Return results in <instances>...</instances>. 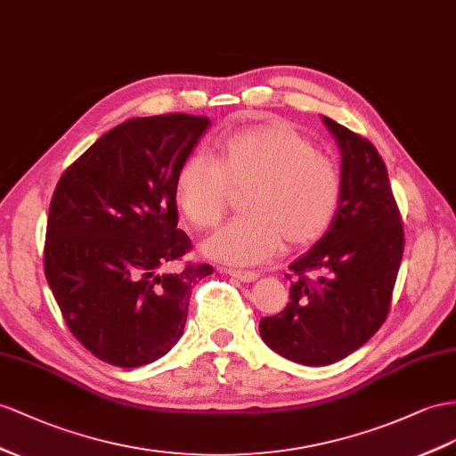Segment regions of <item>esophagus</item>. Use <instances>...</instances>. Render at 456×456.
<instances>
[{"label":"esophagus","mask_w":456,"mask_h":456,"mask_svg":"<svg viewBox=\"0 0 456 456\" xmlns=\"http://www.w3.org/2000/svg\"><path fill=\"white\" fill-rule=\"evenodd\" d=\"M225 273L231 275V277H235L237 281H240V283H252L260 277L258 273H254V272H237V270H225Z\"/></svg>","instance_id":"1"}]
</instances>
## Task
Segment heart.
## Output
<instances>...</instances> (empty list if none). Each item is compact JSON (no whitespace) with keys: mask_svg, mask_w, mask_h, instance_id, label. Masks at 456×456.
<instances>
[{"mask_svg":"<svg viewBox=\"0 0 456 456\" xmlns=\"http://www.w3.org/2000/svg\"><path fill=\"white\" fill-rule=\"evenodd\" d=\"M216 161L200 151L175 173V200L189 224L212 229L242 192L247 214L209 237L202 250L229 265H258L283 240L308 247L320 240L339 212L343 183L335 163L287 121L239 128L217 140Z\"/></svg>","mask_w":456,"mask_h":456,"instance_id":"1","label":"heart"}]
</instances>
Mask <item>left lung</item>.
<instances>
[{"mask_svg": "<svg viewBox=\"0 0 456 456\" xmlns=\"http://www.w3.org/2000/svg\"><path fill=\"white\" fill-rule=\"evenodd\" d=\"M341 150L343 194L328 232L289 265L290 300L262 318L264 343L287 360L328 366L353 354L389 314L404 250L387 167L370 140L322 117ZM320 273L318 280L307 273Z\"/></svg>", "mask_w": 456, "mask_h": 456, "instance_id": "left-lung-1", "label": "left lung"}]
</instances>
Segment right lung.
Here are the masks:
<instances>
[{
	"mask_svg": "<svg viewBox=\"0 0 456 456\" xmlns=\"http://www.w3.org/2000/svg\"><path fill=\"white\" fill-rule=\"evenodd\" d=\"M208 117H134L67 167L50 204L44 272L67 328L96 358L150 364L181 339L208 264L163 267L191 250L177 229L175 173Z\"/></svg>",
	"mask_w": 456,
	"mask_h": 456,
	"instance_id": "right-lung-1",
	"label": "right lung"
}]
</instances>
